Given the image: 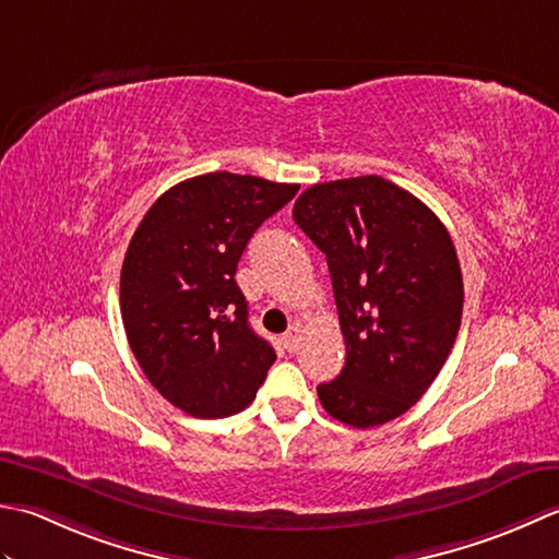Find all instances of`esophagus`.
Listing matches in <instances>:
<instances>
[{
  "label": "esophagus",
  "instance_id": "1",
  "mask_svg": "<svg viewBox=\"0 0 559 559\" xmlns=\"http://www.w3.org/2000/svg\"><path fill=\"white\" fill-rule=\"evenodd\" d=\"M299 343H301V325H292L287 333L282 335V345H284V349L294 352L296 347H299Z\"/></svg>",
  "mask_w": 559,
  "mask_h": 559
}]
</instances>
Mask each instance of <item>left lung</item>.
<instances>
[{"instance_id":"obj_1","label":"left lung","mask_w":559,"mask_h":559,"mask_svg":"<svg viewBox=\"0 0 559 559\" xmlns=\"http://www.w3.org/2000/svg\"><path fill=\"white\" fill-rule=\"evenodd\" d=\"M292 214L325 253L347 352L318 401L349 427L391 423L427 393L461 328L463 275L447 226L381 176L311 186Z\"/></svg>"}]
</instances>
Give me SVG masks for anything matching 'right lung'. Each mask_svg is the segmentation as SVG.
<instances>
[{
  "label": "right lung",
  "instance_id": "obj_1",
  "mask_svg": "<svg viewBox=\"0 0 559 559\" xmlns=\"http://www.w3.org/2000/svg\"><path fill=\"white\" fill-rule=\"evenodd\" d=\"M296 190L216 170L166 190L136 226L120 272L124 333L154 389L192 417L241 413L277 359L234 277L250 236Z\"/></svg>",
  "mask_w": 559,
  "mask_h": 559
}]
</instances>
